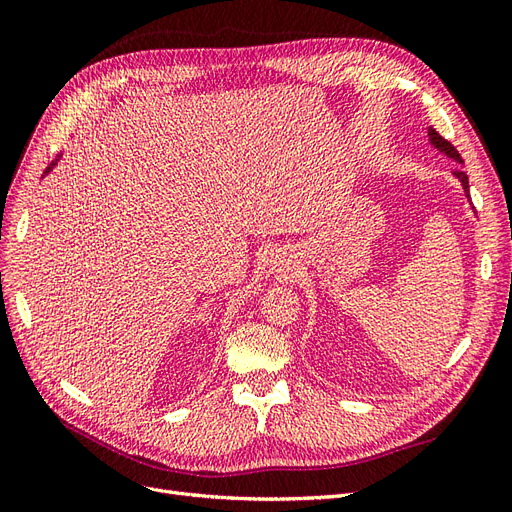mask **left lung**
<instances>
[{"label":"left lung","mask_w":512,"mask_h":512,"mask_svg":"<svg viewBox=\"0 0 512 512\" xmlns=\"http://www.w3.org/2000/svg\"><path fill=\"white\" fill-rule=\"evenodd\" d=\"M429 141H431V145L436 147V149H440V151H444L448 158H453L455 162H463L461 160V156H459V151L446 141L444 136H440L436 130L433 128H429ZM455 177L461 181V185H463V190H466V196H470V183H468V175L463 173V170H455Z\"/></svg>","instance_id":"left-lung-1"}]
</instances>
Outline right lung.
<instances>
[{
	"instance_id": "right-lung-1",
	"label": "right lung",
	"mask_w": 512,
	"mask_h": 512,
	"mask_svg": "<svg viewBox=\"0 0 512 512\" xmlns=\"http://www.w3.org/2000/svg\"><path fill=\"white\" fill-rule=\"evenodd\" d=\"M53 166H55V162H51V166H46V173H49V170H51ZM46 173H44V175H46Z\"/></svg>"
}]
</instances>
